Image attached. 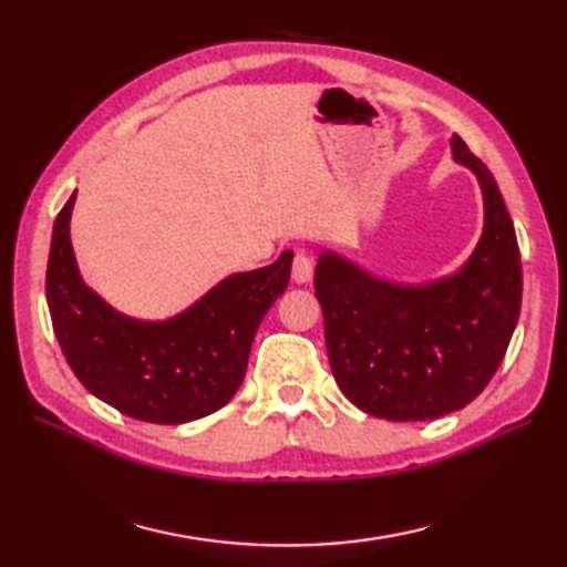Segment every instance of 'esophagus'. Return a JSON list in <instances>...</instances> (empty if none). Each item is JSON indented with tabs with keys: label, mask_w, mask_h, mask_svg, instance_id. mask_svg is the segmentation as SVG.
Instances as JSON below:
<instances>
[{
	"label": "esophagus",
	"mask_w": 567,
	"mask_h": 567,
	"mask_svg": "<svg viewBox=\"0 0 567 567\" xmlns=\"http://www.w3.org/2000/svg\"><path fill=\"white\" fill-rule=\"evenodd\" d=\"M311 277H315V262H311V258L305 250H297L295 262H292V280L297 285H305V282H311Z\"/></svg>",
	"instance_id": "1"
}]
</instances>
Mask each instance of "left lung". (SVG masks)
Returning a JSON list of instances; mask_svg holds the SVG:
<instances>
[{"label":"left lung","instance_id":"obj_1","mask_svg":"<svg viewBox=\"0 0 567 567\" xmlns=\"http://www.w3.org/2000/svg\"><path fill=\"white\" fill-rule=\"evenodd\" d=\"M453 161L477 177L483 234L453 275L426 285L384 280L323 250L315 290L336 384L363 412L426 421L457 412L495 375L522 309V258L497 179L451 136Z\"/></svg>","mask_w":567,"mask_h":567}]
</instances>
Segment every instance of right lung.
Returning a JSON list of instances; mask_svg holds the SVG:
<instances>
[{
	"label": "right lung",
	"instance_id": "1",
	"mask_svg": "<svg viewBox=\"0 0 567 567\" xmlns=\"http://www.w3.org/2000/svg\"><path fill=\"white\" fill-rule=\"evenodd\" d=\"M78 189L53 224L45 299L68 365L102 402L151 424H187L231 402L262 317L290 282L292 250L234 272L167 319L114 309L82 280L70 240Z\"/></svg>",
	"mask_w": 567,
	"mask_h": 567
}]
</instances>
